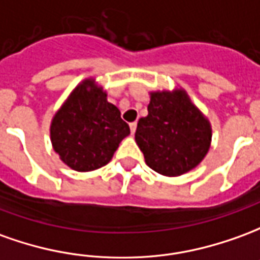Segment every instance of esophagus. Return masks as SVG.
Returning a JSON list of instances; mask_svg holds the SVG:
<instances>
[{
  "instance_id": "34e87169",
  "label": "esophagus",
  "mask_w": 260,
  "mask_h": 260,
  "mask_svg": "<svg viewBox=\"0 0 260 260\" xmlns=\"http://www.w3.org/2000/svg\"><path fill=\"white\" fill-rule=\"evenodd\" d=\"M129 128H131V132H132V134H135V131H136V122H131V124H129Z\"/></svg>"
}]
</instances>
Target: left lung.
Returning a JSON list of instances; mask_svg holds the SVG:
<instances>
[{
    "label": "left lung",
    "mask_w": 260,
    "mask_h": 260,
    "mask_svg": "<svg viewBox=\"0 0 260 260\" xmlns=\"http://www.w3.org/2000/svg\"><path fill=\"white\" fill-rule=\"evenodd\" d=\"M135 141L149 168L173 177L204 159L211 126L184 91L152 92L148 115L138 121Z\"/></svg>",
    "instance_id": "1"
}]
</instances>
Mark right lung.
Masks as SVG:
<instances>
[{
  "mask_svg": "<svg viewBox=\"0 0 260 260\" xmlns=\"http://www.w3.org/2000/svg\"><path fill=\"white\" fill-rule=\"evenodd\" d=\"M131 134L103 88L86 80L54 115L50 139L54 152L77 172H91L111 160L119 142Z\"/></svg>",
  "mask_w": 260,
  "mask_h": 260,
  "instance_id": "add662e5",
  "label": "right lung"
}]
</instances>
